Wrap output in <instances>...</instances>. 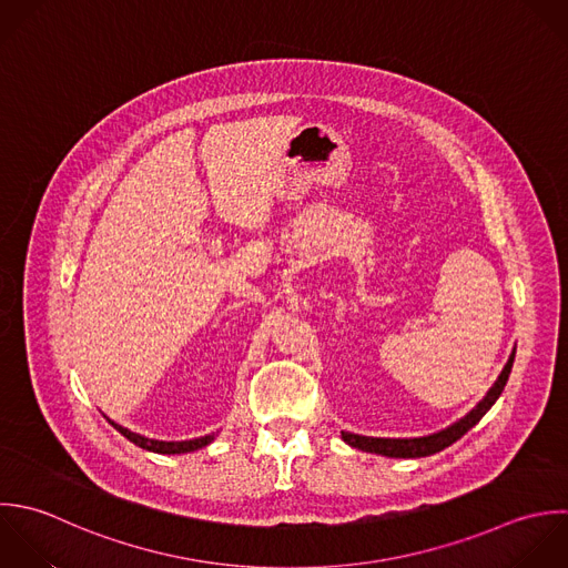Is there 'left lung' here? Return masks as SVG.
Listing matches in <instances>:
<instances>
[{"label": "left lung", "mask_w": 568, "mask_h": 568, "mask_svg": "<svg viewBox=\"0 0 568 568\" xmlns=\"http://www.w3.org/2000/svg\"><path fill=\"white\" fill-rule=\"evenodd\" d=\"M514 358H516V352L509 356L500 378L489 389V394L480 400V405L476 409H471L463 420H458L456 425L447 427L445 432H438V434L425 436V438H367V436H356V434H347V432H341V436L354 449L378 454V456H387V458H425V456L438 454L445 447H449L456 440H460L494 407V403L500 398V394H503V389H505V385L509 381V374H511V367H514Z\"/></svg>", "instance_id": "left-lung-1"}]
</instances>
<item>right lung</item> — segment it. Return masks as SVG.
<instances>
[{
    "instance_id": "add662e5",
    "label": "right lung",
    "mask_w": 568,
    "mask_h": 568,
    "mask_svg": "<svg viewBox=\"0 0 568 568\" xmlns=\"http://www.w3.org/2000/svg\"><path fill=\"white\" fill-rule=\"evenodd\" d=\"M121 436H125L130 443H134L136 447L141 449H148V452H154V454H187V452H196L201 447H205L207 443L214 440V436H203V438H196V440H183V443H163V440H150V438H143L139 434H132L128 432L125 427L108 420Z\"/></svg>"
}]
</instances>
